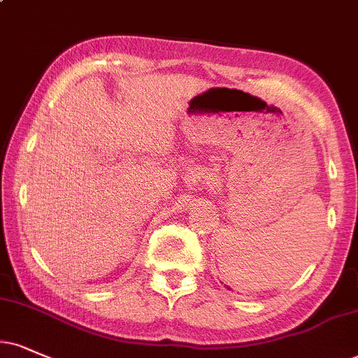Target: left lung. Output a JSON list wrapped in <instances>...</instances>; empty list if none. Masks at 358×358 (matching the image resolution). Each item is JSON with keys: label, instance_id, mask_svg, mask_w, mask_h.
Wrapping results in <instances>:
<instances>
[{"label": "left lung", "instance_id": "1", "mask_svg": "<svg viewBox=\"0 0 358 358\" xmlns=\"http://www.w3.org/2000/svg\"><path fill=\"white\" fill-rule=\"evenodd\" d=\"M228 289H229V287H228Z\"/></svg>", "mask_w": 358, "mask_h": 358}]
</instances>
